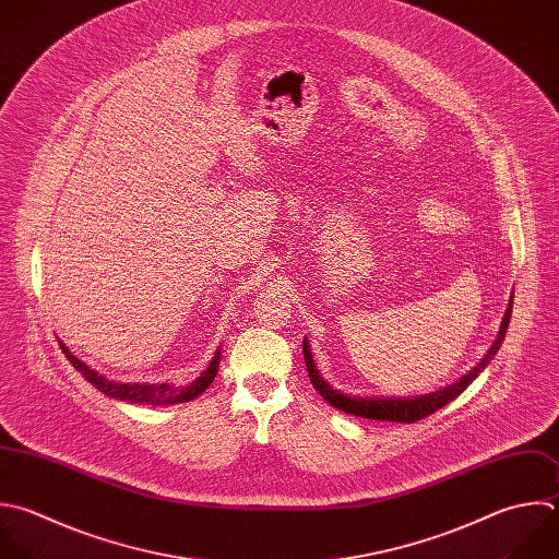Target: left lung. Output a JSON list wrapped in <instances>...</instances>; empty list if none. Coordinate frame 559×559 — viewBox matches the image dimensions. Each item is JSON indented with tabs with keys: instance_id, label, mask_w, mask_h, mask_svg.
<instances>
[{
	"instance_id": "obj_1",
	"label": "left lung",
	"mask_w": 559,
	"mask_h": 559,
	"mask_svg": "<svg viewBox=\"0 0 559 559\" xmlns=\"http://www.w3.org/2000/svg\"><path fill=\"white\" fill-rule=\"evenodd\" d=\"M511 304H513V297L509 299V306H507V312L502 317V323H500V330H498V336L496 341L491 343V347L487 349V354L483 356V360L469 369L463 378H459L454 384H448L439 391H432V393H426V395H415V397H356V395H347V393H341L338 389L330 386L323 376L319 373L314 360H312V352H310V345H308V338H304V358H306V367H308V376H310V382L312 386L319 391V395L332 404L334 408L343 411V413H349V415H358V417H367V419H384V421H417V419H424L428 417L430 413L439 411L441 406H445L448 402H452L459 393H463L474 378H478V373L487 367V362L496 356L498 347L502 345L504 341V332H507V325H509V319H511Z\"/></svg>"
}]
</instances>
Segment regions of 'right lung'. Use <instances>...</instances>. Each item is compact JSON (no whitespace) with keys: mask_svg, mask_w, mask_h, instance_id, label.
<instances>
[{"mask_svg":"<svg viewBox=\"0 0 559 559\" xmlns=\"http://www.w3.org/2000/svg\"><path fill=\"white\" fill-rule=\"evenodd\" d=\"M61 349L66 352L68 360L74 365V369H79L83 373V378L87 382H92L100 393L116 397V400H124L131 404H153V406H164V404H179V402H190L194 397H199L216 378L218 373V362H221V349L216 352V356L212 358V362L207 365V369L188 386H175L170 382H162V384H148V382H118L111 380L103 373H98L96 369L87 367L83 360H79V356H74L63 343Z\"/></svg>","mask_w":559,"mask_h":559,"instance_id":"1","label":"right lung"}]
</instances>
